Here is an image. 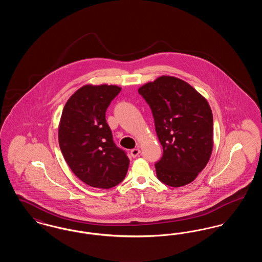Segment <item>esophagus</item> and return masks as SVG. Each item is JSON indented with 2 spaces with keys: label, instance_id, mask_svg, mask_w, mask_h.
Instances as JSON below:
<instances>
[{
  "label": "esophagus",
  "instance_id": "1",
  "mask_svg": "<svg viewBox=\"0 0 262 262\" xmlns=\"http://www.w3.org/2000/svg\"><path fill=\"white\" fill-rule=\"evenodd\" d=\"M139 153H140L139 148H134V149L130 150V156L134 157V158H136L137 156H138Z\"/></svg>",
  "mask_w": 262,
  "mask_h": 262
}]
</instances>
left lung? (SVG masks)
<instances>
[{"instance_id":"8db88e82","label":"left lung","mask_w":262,"mask_h":262,"mask_svg":"<svg viewBox=\"0 0 262 262\" xmlns=\"http://www.w3.org/2000/svg\"><path fill=\"white\" fill-rule=\"evenodd\" d=\"M149 105L163 156L157 178L169 187L191 183L209 161L213 116L206 99L187 82L163 75L138 89Z\"/></svg>"}]
</instances>
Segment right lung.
I'll return each instance as SVG.
<instances>
[{
    "label": "right lung",
    "mask_w": 262,
    "mask_h": 262,
    "mask_svg": "<svg viewBox=\"0 0 262 262\" xmlns=\"http://www.w3.org/2000/svg\"><path fill=\"white\" fill-rule=\"evenodd\" d=\"M122 88L84 85L66 103L59 125V144L74 174L88 186L111 188L119 185L129 159L113 140L106 111Z\"/></svg>",
    "instance_id": "obj_1"
}]
</instances>
